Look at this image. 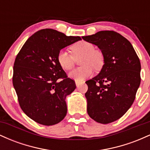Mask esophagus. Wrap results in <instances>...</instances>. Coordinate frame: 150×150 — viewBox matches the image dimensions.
I'll list each match as a JSON object with an SVG mask.
<instances>
[{
  "label": "esophagus",
  "instance_id": "obj_1",
  "mask_svg": "<svg viewBox=\"0 0 150 150\" xmlns=\"http://www.w3.org/2000/svg\"><path fill=\"white\" fill-rule=\"evenodd\" d=\"M81 82H80V81H78V80H75V85H76L77 87H79V85H80Z\"/></svg>",
  "mask_w": 150,
  "mask_h": 150
}]
</instances>
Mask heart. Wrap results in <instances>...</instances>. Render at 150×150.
Segmentation results:
<instances>
[{
	"label": "heart",
	"mask_w": 150,
	"mask_h": 150,
	"mask_svg": "<svg viewBox=\"0 0 150 150\" xmlns=\"http://www.w3.org/2000/svg\"><path fill=\"white\" fill-rule=\"evenodd\" d=\"M73 55L65 51H61L58 54V62L61 67L65 70H70L73 68L75 60L80 59V63L83 66L73 70L69 73L70 78L75 80L82 81L86 77L91 76L95 69H100L104 64V55L99 50L91 43L80 42L73 44L70 47Z\"/></svg>",
	"instance_id": "obj_1"
}]
</instances>
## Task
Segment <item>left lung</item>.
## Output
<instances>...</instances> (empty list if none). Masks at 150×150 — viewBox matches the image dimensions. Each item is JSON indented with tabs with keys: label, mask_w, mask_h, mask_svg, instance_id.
<instances>
[{
	"label": "left lung",
	"mask_w": 150,
	"mask_h": 150,
	"mask_svg": "<svg viewBox=\"0 0 150 150\" xmlns=\"http://www.w3.org/2000/svg\"><path fill=\"white\" fill-rule=\"evenodd\" d=\"M82 38L97 46L104 59L99 75L86 82L87 113L98 123H112L135 100L141 80L140 59L130 42L114 31H100Z\"/></svg>",
	"instance_id": "obj_1"
}]
</instances>
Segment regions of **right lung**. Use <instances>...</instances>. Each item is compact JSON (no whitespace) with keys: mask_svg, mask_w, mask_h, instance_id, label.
I'll return each mask as SVG.
<instances>
[{"mask_svg":"<svg viewBox=\"0 0 150 150\" xmlns=\"http://www.w3.org/2000/svg\"><path fill=\"white\" fill-rule=\"evenodd\" d=\"M81 40L52 29L35 32L17 55L13 83L20 107L39 124L52 125L67 113L65 97L76 88L58 62L63 48Z\"/></svg>","mask_w":150,"mask_h":150,"instance_id":"add662e5","label":"right lung"}]
</instances>
